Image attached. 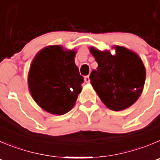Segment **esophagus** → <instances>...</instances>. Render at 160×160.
<instances>
[{"label": "esophagus", "instance_id": "obj_1", "mask_svg": "<svg viewBox=\"0 0 160 160\" xmlns=\"http://www.w3.org/2000/svg\"><path fill=\"white\" fill-rule=\"evenodd\" d=\"M85 82H86V83H89L90 82V79H89V76L87 75L85 77Z\"/></svg>", "mask_w": 160, "mask_h": 160}]
</instances>
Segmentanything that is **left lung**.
I'll return each instance as SVG.
<instances>
[{
	"mask_svg": "<svg viewBox=\"0 0 160 160\" xmlns=\"http://www.w3.org/2000/svg\"><path fill=\"white\" fill-rule=\"evenodd\" d=\"M116 55L99 51L93 47L90 52L98 63L91 72V85L101 101L112 111L127 108L137 101L145 82V68L133 52L115 46Z\"/></svg>",
	"mask_w": 160,
	"mask_h": 160,
	"instance_id": "1",
	"label": "left lung"
}]
</instances>
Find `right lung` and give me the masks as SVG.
Segmentation results:
<instances>
[{"mask_svg":"<svg viewBox=\"0 0 160 160\" xmlns=\"http://www.w3.org/2000/svg\"><path fill=\"white\" fill-rule=\"evenodd\" d=\"M74 50L51 45L41 50L30 66L28 86L32 97L46 112L61 115L74 107L84 78L74 63Z\"/></svg>","mask_w":160,"mask_h":160,"instance_id":"1","label":"right lung"}]
</instances>
